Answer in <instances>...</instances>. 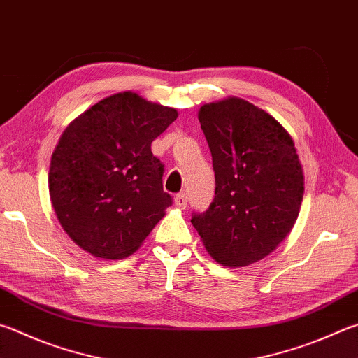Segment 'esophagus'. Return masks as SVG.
I'll list each match as a JSON object with an SVG mask.
<instances>
[{"label": "esophagus", "mask_w": 358, "mask_h": 358, "mask_svg": "<svg viewBox=\"0 0 358 358\" xmlns=\"http://www.w3.org/2000/svg\"><path fill=\"white\" fill-rule=\"evenodd\" d=\"M173 201H175V205H177L178 208H181V210H185L186 205H187V197H186V194H183V192L177 194V196H175V199H173Z\"/></svg>", "instance_id": "34e87169"}]
</instances>
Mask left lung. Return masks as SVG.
Returning <instances> with one entry per match:
<instances>
[{"instance_id": "obj_1", "label": "left lung", "mask_w": 358, "mask_h": 358, "mask_svg": "<svg viewBox=\"0 0 358 358\" xmlns=\"http://www.w3.org/2000/svg\"><path fill=\"white\" fill-rule=\"evenodd\" d=\"M216 191L191 219L208 253L227 268L268 257L294 227L303 171L294 141L274 117L238 96L199 109Z\"/></svg>"}]
</instances>
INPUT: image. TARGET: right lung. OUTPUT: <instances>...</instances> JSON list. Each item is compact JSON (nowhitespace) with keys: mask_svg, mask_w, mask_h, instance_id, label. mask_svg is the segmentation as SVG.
Wrapping results in <instances>:
<instances>
[{"mask_svg":"<svg viewBox=\"0 0 358 358\" xmlns=\"http://www.w3.org/2000/svg\"><path fill=\"white\" fill-rule=\"evenodd\" d=\"M177 117V109L128 90L103 99L64 129L51 155L50 199L83 250L105 259L129 257L164 217L172 197L162 191L164 166L152 142Z\"/></svg>","mask_w":358,"mask_h":358,"instance_id":"add662e5","label":"right lung"}]
</instances>
